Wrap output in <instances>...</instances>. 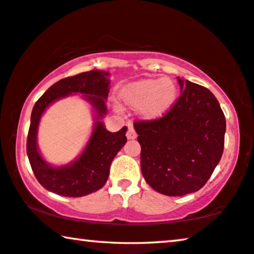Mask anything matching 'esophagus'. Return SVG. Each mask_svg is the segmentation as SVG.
<instances>
[{
    "label": "esophagus",
    "mask_w": 254,
    "mask_h": 254,
    "mask_svg": "<svg viewBox=\"0 0 254 254\" xmlns=\"http://www.w3.org/2000/svg\"><path fill=\"white\" fill-rule=\"evenodd\" d=\"M127 139H135L137 138V133H135V130L134 127L131 126H128V128H127Z\"/></svg>",
    "instance_id": "34e87169"
}]
</instances>
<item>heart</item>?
Instances as JSON below:
<instances>
[{
    "label": "heart",
    "instance_id": "heart-1",
    "mask_svg": "<svg viewBox=\"0 0 254 254\" xmlns=\"http://www.w3.org/2000/svg\"><path fill=\"white\" fill-rule=\"evenodd\" d=\"M177 94V84L171 78H142L124 86L120 92V100L127 107L139 108L145 120L156 121L170 112Z\"/></svg>",
    "mask_w": 254,
    "mask_h": 254
}]
</instances>
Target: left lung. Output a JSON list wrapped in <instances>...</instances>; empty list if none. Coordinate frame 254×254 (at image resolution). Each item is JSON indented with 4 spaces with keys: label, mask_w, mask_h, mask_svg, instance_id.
Listing matches in <instances>:
<instances>
[{
    "label": "left lung",
    "mask_w": 254,
    "mask_h": 254,
    "mask_svg": "<svg viewBox=\"0 0 254 254\" xmlns=\"http://www.w3.org/2000/svg\"><path fill=\"white\" fill-rule=\"evenodd\" d=\"M181 96L165 116L133 124L146 183L168 196L199 190L224 153L226 119L209 89L178 77Z\"/></svg>",
    "instance_id": "8db88e82"
}]
</instances>
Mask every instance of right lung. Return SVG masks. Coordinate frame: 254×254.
I'll return each instance as SVG.
<instances>
[{
    "label": "right lung",
    "mask_w": 254,
    "mask_h": 254,
    "mask_svg": "<svg viewBox=\"0 0 254 254\" xmlns=\"http://www.w3.org/2000/svg\"><path fill=\"white\" fill-rule=\"evenodd\" d=\"M105 70H90L63 78L51 85L34 105L27 137V156L36 179L49 191L67 197H81L105 186L116 154L127 142V127L111 132L101 122L107 114L111 79ZM71 94H81L93 108L95 123L91 137L81 155L66 166L55 167L45 161L37 145L40 117L49 105Z\"/></svg>",
    "instance_id": "1"
}]
</instances>
